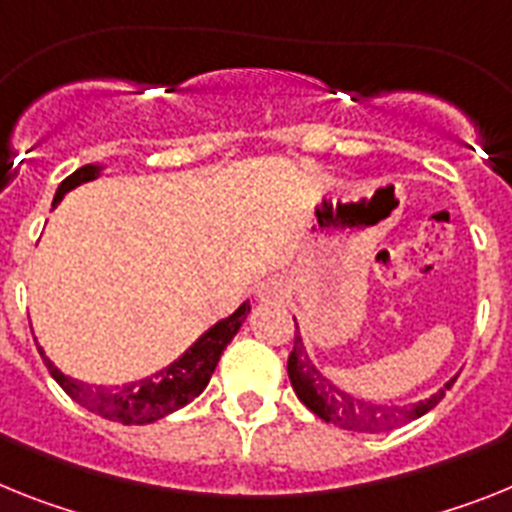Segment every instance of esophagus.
Instances as JSON below:
<instances>
[{
  "instance_id": "esophagus-1",
  "label": "esophagus",
  "mask_w": 512,
  "mask_h": 512,
  "mask_svg": "<svg viewBox=\"0 0 512 512\" xmlns=\"http://www.w3.org/2000/svg\"><path fill=\"white\" fill-rule=\"evenodd\" d=\"M257 296H260V301H278L286 296V288H283L281 281L270 278V281H265L260 288H257Z\"/></svg>"
}]
</instances>
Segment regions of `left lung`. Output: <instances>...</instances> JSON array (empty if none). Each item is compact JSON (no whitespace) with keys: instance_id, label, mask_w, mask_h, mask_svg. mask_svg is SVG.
Returning a JSON list of instances; mask_svg holds the SVG:
<instances>
[{"instance_id":"1","label":"left lung","mask_w":512,"mask_h":512,"mask_svg":"<svg viewBox=\"0 0 512 512\" xmlns=\"http://www.w3.org/2000/svg\"><path fill=\"white\" fill-rule=\"evenodd\" d=\"M288 379H291L293 391L296 397L309 407L317 417H322L324 422H332L337 428L355 430V433H381V430L399 428L404 422H412L417 417H422L425 412H430L435 404L446 397V389H451V384L456 379H451L446 384V389H441L433 397L422 399L415 404H404V407H389V404H371L358 399L350 391H342L340 386L332 384L327 376L317 371V366L309 361V355L304 350V342H301L299 330L293 335V350L288 355Z\"/></svg>"}]
</instances>
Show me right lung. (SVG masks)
I'll use <instances>...</instances> for the list:
<instances>
[{"instance_id": "obj_1", "label": "right lung", "mask_w": 512, "mask_h": 512, "mask_svg": "<svg viewBox=\"0 0 512 512\" xmlns=\"http://www.w3.org/2000/svg\"><path fill=\"white\" fill-rule=\"evenodd\" d=\"M100 175V167L97 164H84L77 172H71L64 182L56 190V198H53V206L64 198L69 190H74L82 182H90ZM250 314V304L244 301L231 317L221 319L206 332V335L198 337L193 348L185 350V355H180L175 363H170L162 371L151 373L146 379L133 381L126 386H92L84 384V381L71 379L64 376L59 368L53 366L48 358H43L48 373H51L56 384L69 394L71 399L82 407H87L95 415L105 417V420L123 422V425H146V422H157L164 415L180 410L188 402H193L198 394L208 386L211 381V373L216 371V363H219L221 353L231 342V337L237 335L242 322ZM43 355V350H41Z\"/></svg>"}]
</instances>
